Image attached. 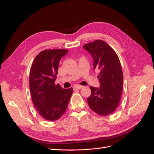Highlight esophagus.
<instances>
[{
  "instance_id": "34e87169",
  "label": "esophagus",
  "mask_w": 154,
  "mask_h": 154,
  "mask_svg": "<svg viewBox=\"0 0 154 154\" xmlns=\"http://www.w3.org/2000/svg\"><path fill=\"white\" fill-rule=\"evenodd\" d=\"M83 87V86L82 85H76L74 86V88H76V89H80V88H82Z\"/></svg>"
}]
</instances>
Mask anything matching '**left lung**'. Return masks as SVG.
<instances>
[{"label": "left lung", "instance_id": "obj_1", "mask_svg": "<svg viewBox=\"0 0 154 154\" xmlns=\"http://www.w3.org/2000/svg\"><path fill=\"white\" fill-rule=\"evenodd\" d=\"M83 48L94 60V71L96 69L99 72L100 87H90L88 106L98 115H109L117 108L123 90V76L119 58L114 49L103 40H96L84 45Z\"/></svg>", "mask_w": 154, "mask_h": 154}]
</instances>
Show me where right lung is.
<instances>
[{
  "label": "right lung",
  "instance_id": "obj_1",
  "mask_svg": "<svg viewBox=\"0 0 154 154\" xmlns=\"http://www.w3.org/2000/svg\"><path fill=\"white\" fill-rule=\"evenodd\" d=\"M67 49H49L40 52L35 58L29 74L31 96L41 116L49 121L58 119L66 112L72 94V88L64 89L55 85L58 65Z\"/></svg>",
  "mask_w": 154,
  "mask_h": 154
}]
</instances>
